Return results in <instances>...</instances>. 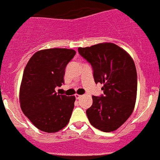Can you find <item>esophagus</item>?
<instances>
[{"mask_svg": "<svg viewBox=\"0 0 160 160\" xmlns=\"http://www.w3.org/2000/svg\"><path fill=\"white\" fill-rule=\"evenodd\" d=\"M75 97H76V98H77V99H80V98H81V97H82V95L78 94V93H76V94H75Z\"/></svg>", "mask_w": 160, "mask_h": 160, "instance_id": "esophagus-1", "label": "esophagus"}]
</instances>
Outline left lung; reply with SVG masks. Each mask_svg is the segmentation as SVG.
I'll use <instances>...</instances> for the list:
<instances>
[{
  "label": "left lung",
  "mask_w": 160,
  "mask_h": 160,
  "mask_svg": "<svg viewBox=\"0 0 160 160\" xmlns=\"http://www.w3.org/2000/svg\"><path fill=\"white\" fill-rule=\"evenodd\" d=\"M78 52L91 64L95 83L104 84V95L92 96L86 113L90 124L104 132L117 130L130 117L137 96V72L132 56L116 44L102 42Z\"/></svg>",
  "instance_id": "left-lung-1"
}]
</instances>
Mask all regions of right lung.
<instances>
[{
	"mask_svg": "<svg viewBox=\"0 0 160 160\" xmlns=\"http://www.w3.org/2000/svg\"><path fill=\"white\" fill-rule=\"evenodd\" d=\"M75 54V50L65 48L39 50L24 70L19 90L21 108L42 132H57L70 122L75 96L58 94L55 88L64 83L66 67Z\"/></svg>",
	"mask_w": 160,
	"mask_h": 160,
	"instance_id": "right-lung-1",
	"label": "right lung"
}]
</instances>
